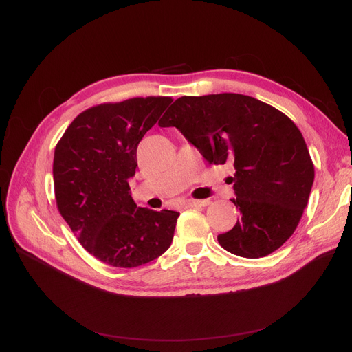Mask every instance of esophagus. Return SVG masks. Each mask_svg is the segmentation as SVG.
I'll return each mask as SVG.
<instances>
[{
	"label": "esophagus",
	"mask_w": 352,
	"mask_h": 352,
	"mask_svg": "<svg viewBox=\"0 0 352 352\" xmlns=\"http://www.w3.org/2000/svg\"><path fill=\"white\" fill-rule=\"evenodd\" d=\"M210 206V199H190L187 201V207H207Z\"/></svg>",
	"instance_id": "1"
}]
</instances>
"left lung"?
Here are the masks:
<instances>
[{
	"label": "left lung",
	"mask_w": 352,
	"mask_h": 352,
	"mask_svg": "<svg viewBox=\"0 0 352 352\" xmlns=\"http://www.w3.org/2000/svg\"><path fill=\"white\" fill-rule=\"evenodd\" d=\"M160 126H175L210 164L234 162L231 201L241 218L218 235L231 254L261 258L294 234L309 198L314 164L300 129L276 108L243 94L181 97Z\"/></svg>",
	"instance_id": "1"
}]
</instances>
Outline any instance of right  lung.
<instances>
[{
    "instance_id": "1",
    "label": "right lung",
    "mask_w": 352,
    "mask_h": 352,
    "mask_svg": "<svg viewBox=\"0 0 352 352\" xmlns=\"http://www.w3.org/2000/svg\"><path fill=\"white\" fill-rule=\"evenodd\" d=\"M171 102V97H137L88 108L55 146L58 211L80 244L105 264L140 267L173 243L179 212L137 207L128 186L140 141Z\"/></svg>"
}]
</instances>
